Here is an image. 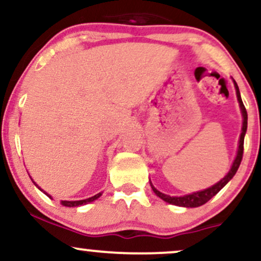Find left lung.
Instances as JSON below:
<instances>
[{"instance_id":"obj_1","label":"left lung","mask_w":261,"mask_h":261,"mask_svg":"<svg viewBox=\"0 0 261 261\" xmlns=\"http://www.w3.org/2000/svg\"><path fill=\"white\" fill-rule=\"evenodd\" d=\"M234 82V87H236V92H237V98H238V101H239V107H241V110H242V115H243V127H242V134H241V139H239V147H238V152H237V157L234 162H233L232 164V168L228 172V174L224 176L223 179H221L220 181L217 182V184L212 185L211 188H207L205 189V190H201V191H197V193H193V194H189V195H184V196H169V195H166V194L161 193V191H158L157 189H155L153 185H152L151 182V188L152 190L154 191V194L157 195L158 197H161L162 200H164L166 202H169L172 203V205H176V206H182V207H197V206H201L203 203H206L208 201L211 197H214L218 191L222 189L224 185L228 182L230 179L234 176V174L237 173V170H238L239 166H241V162H242V158H243V149H244V136H245V133H247V126H248V114H247V110H245V107L243 104V101H242V98H241V93H239V88H238V85L236 83V81H233Z\"/></svg>"}]
</instances>
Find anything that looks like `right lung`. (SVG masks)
Segmentation results:
<instances>
[{"mask_svg":"<svg viewBox=\"0 0 261 261\" xmlns=\"http://www.w3.org/2000/svg\"><path fill=\"white\" fill-rule=\"evenodd\" d=\"M34 184H35V182H34ZM35 185H37V184H35ZM37 187H38V185H37ZM39 189H40V188H39ZM40 190H41V189H40ZM41 191H43V190H41ZM44 193H45V191H44ZM45 194H46V193H45ZM46 195H47V194H46ZM100 195H101V193L97 194V195H94V196H92V197H88V199H86V200H80V201H61V205L67 206V207H76V206L86 205V203L94 201V200H97ZM47 196L51 197L50 195H47Z\"/></svg>","mask_w":261,"mask_h":261,"instance_id":"1","label":"right lung"}]
</instances>
